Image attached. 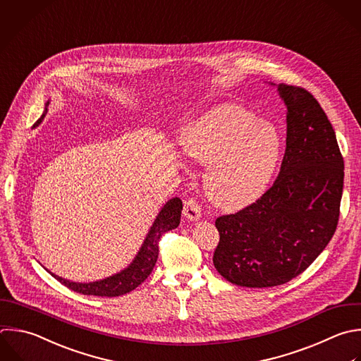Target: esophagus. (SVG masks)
<instances>
[{
  "label": "esophagus",
  "mask_w": 361,
  "mask_h": 361,
  "mask_svg": "<svg viewBox=\"0 0 361 361\" xmlns=\"http://www.w3.org/2000/svg\"><path fill=\"white\" fill-rule=\"evenodd\" d=\"M183 213L189 220H199L202 216V207L195 199H188L185 200Z\"/></svg>",
  "instance_id": "1"
}]
</instances>
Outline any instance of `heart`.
Here are the masks:
<instances>
[{
	"label": "heart",
	"instance_id": "b5f03b06",
	"mask_svg": "<svg viewBox=\"0 0 361 361\" xmlns=\"http://www.w3.org/2000/svg\"><path fill=\"white\" fill-rule=\"evenodd\" d=\"M183 149L207 166L204 190L223 209H238L267 188L281 157L278 128L243 107H220L188 128Z\"/></svg>",
	"mask_w": 361,
	"mask_h": 361
}]
</instances>
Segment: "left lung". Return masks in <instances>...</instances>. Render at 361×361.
Instances as JSON below:
<instances>
[{
	"label": "left lung",
	"mask_w": 361,
	"mask_h": 361,
	"mask_svg": "<svg viewBox=\"0 0 361 361\" xmlns=\"http://www.w3.org/2000/svg\"><path fill=\"white\" fill-rule=\"evenodd\" d=\"M276 90L288 109L279 173L254 203L216 219L214 268L247 288L302 274L331 240L340 214L344 162L326 113L303 87L281 83Z\"/></svg>",
	"instance_id": "left-lung-1"
}]
</instances>
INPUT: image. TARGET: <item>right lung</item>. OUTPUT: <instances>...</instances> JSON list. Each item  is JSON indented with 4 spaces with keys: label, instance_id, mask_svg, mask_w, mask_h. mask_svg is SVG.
I'll return each instance as SVG.
<instances>
[{
    "label": "right lung",
    "instance_id": "add662e5",
    "mask_svg": "<svg viewBox=\"0 0 361 361\" xmlns=\"http://www.w3.org/2000/svg\"><path fill=\"white\" fill-rule=\"evenodd\" d=\"M48 104L49 103H47V107H48ZM47 111L48 110L45 109L42 117L35 123V126H38L44 120ZM180 213H182V200L179 197L171 199L164 206V209L159 212L157 220L154 221V224H152L140 252L137 254L135 259L133 261V264L128 268H126L124 271H121L120 274H116L103 281L90 282V283H76V282L66 281L61 276H56L52 272L51 274H52V276H55L59 282H62L69 289L83 293V295L111 298V296H120V295L128 293V292L134 290L138 285H141L148 278V275L152 272L155 262L158 259V254H159V247H158L159 240L166 231L173 230L179 226Z\"/></svg>",
    "mask_w": 361,
    "mask_h": 361
}]
</instances>
